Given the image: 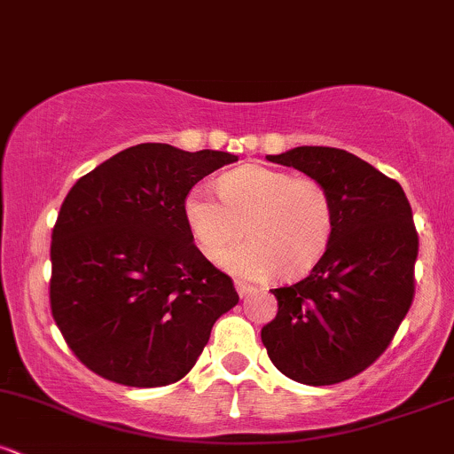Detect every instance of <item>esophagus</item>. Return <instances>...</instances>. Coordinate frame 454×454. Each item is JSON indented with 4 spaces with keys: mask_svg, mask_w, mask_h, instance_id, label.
I'll use <instances>...</instances> for the list:
<instances>
[{
    "mask_svg": "<svg viewBox=\"0 0 454 454\" xmlns=\"http://www.w3.org/2000/svg\"><path fill=\"white\" fill-rule=\"evenodd\" d=\"M234 288H237V293H239V296H249V294H254V293H258V288L256 286H252V284H247V281H234Z\"/></svg>",
    "mask_w": 454,
    "mask_h": 454,
    "instance_id": "1",
    "label": "esophagus"
}]
</instances>
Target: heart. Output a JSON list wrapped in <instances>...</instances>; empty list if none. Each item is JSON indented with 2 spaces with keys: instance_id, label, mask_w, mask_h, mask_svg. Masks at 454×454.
I'll return each mask as SVG.
<instances>
[{
  "instance_id": "heart-1",
  "label": "heart",
  "mask_w": 454,
  "mask_h": 454,
  "mask_svg": "<svg viewBox=\"0 0 454 454\" xmlns=\"http://www.w3.org/2000/svg\"><path fill=\"white\" fill-rule=\"evenodd\" d=\"M217 198L207 185L187 192L184 211L198 247L217 262L242 238L250 243L222 261L231 273L262 279L279 270L299 278L325 256L335 231V207L320 181L267 166H241L220 179Z\"/></svg>"
}]
</instances>
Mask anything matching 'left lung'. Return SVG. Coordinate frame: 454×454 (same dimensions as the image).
I'll return each mask as SVG.
<instances>
[{"mask_svg":"<svg viewBox=\"0 0 454 454\" xmlns=\"http://www.w3.org/2000/svg\"><path fill=\"white\" fill-rule=\"evenodd\" d=\"M267 160L326 187L335 231L305 279L273 290L278 316L260 337L294 382H343L387 350L414 299L411 207L397 181L343 149L294 147Z\"/></svg>","mask_w":454,"mask_h":454,"instance_id":"obj_1","label":"left lung"}]
</instances>
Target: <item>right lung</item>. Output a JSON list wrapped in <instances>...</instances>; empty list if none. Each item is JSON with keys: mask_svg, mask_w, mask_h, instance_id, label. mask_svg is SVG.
Instances as JSON below:
<instances>
[{"mask_svg": "<svg viewBox=\"0 0 454 454\" xmlns=\"http://www.w3.org/2000/svg\"><path fill=\"white\" fill-rule=\"evenodd\" d=\"M239 158L164 143L119 151L67 192L51 243V311L78 361L123 387L181 380L239 303L202 256L184 202Z\"/></svg>", "mask_w": 454, "mask_h": 454, "instance_id": "obj_1", "label": "right lung"}]
</instances>
